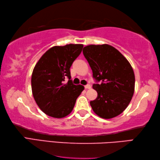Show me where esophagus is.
I'll use <instances>...</instances> for the list:
<instances>
[{
	"instance_id": "1",
	"label": "esophagus",
	"mask_w": 160,
	"mask_h": 160,
	"mask_svg": "<svg viewBox=\"0 0 160 160\" xmlns=\"http://www.w3.org/2000/svg\"><path fill=\"white\" fill-rule=\"evenodd\" d=\"M85 88L86 89H90V88H91V85H89V84H88V85H86L85 86Z\"/></svg>"
}]
</instances>
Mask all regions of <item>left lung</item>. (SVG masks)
Masks as SVG:
<instances>
[{"label":"left lung","mask_w":160,"mask_h":160,"mask_svg":"<svg viewBox=\"0 0 160 160\" xmlns=\"http://www.w3.org/2000/svg\"><path fill=\"white\" fill-rule=\"evenodd\" d=\"M96 82L98 93L90 102L93 112L110 119L122 113L129 105L135 91V74L128 59L109 44H90L83 49Z\"/></svg>","instance_id":"1"}]
</instances>
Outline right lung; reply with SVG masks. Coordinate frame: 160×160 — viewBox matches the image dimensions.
Here are the masks:
<instances>
[{
  "mask_svg": "<svg viewBox=\"0 0 160 160\" xmlns=\"http://www.w3.org/2000/svg\"><path fill=\"white\" fill-rule=\"evenodd\" d=\"M83 45L69 44L54 46L44 53L34 68L31 86L33 97L42 111L49 116L62 118L74 108L83 86L73 84L70 67ZM69 78L67 84L63 82Z\"/></svg>",
  "mask_w": 160,
  "mask_h": 160,
  "instance_id": "obj_1",
  "label": "right lung"
}]
</instances>
